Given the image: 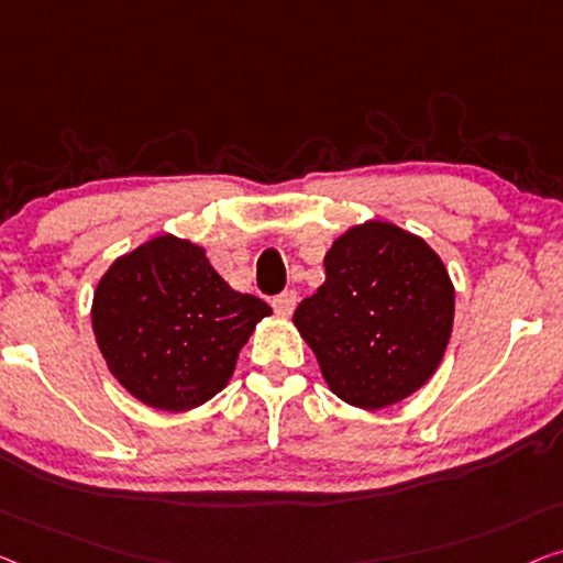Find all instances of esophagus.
<instances>
[{
    "mask_svg": "<svg viewBox=\"0 0 563 563\" xmlns=\"http://www.w3.org/2000/svg\"><path fill=\"white\" fill-rule=\"evenodd\" d=\"M296 303H298V296L292 290H285V292H280L278 298L273 300V308H275V313L278 316H283V318H288V316H292V310H296Z\"/></svg>",
    "mask_w": 563,
    "mask_h": 563,
    "instance_id": "obj_1",
    "label": "esophagus"
}]
</instances>
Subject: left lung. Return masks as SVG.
Wrapping results in <instances>:
<instances>
[{
    "label": "left lung",
    "mask_w": 563,
    "mask_h": 563,
    "mask_svg": "<svg viewBox=\"0 0 563 563\" xmlns=\"http://www.w3.org/2000/svg\"><path fill=\"white\" fill-rule=\"evenodd\" d=\"M325 283L292 323L335 397L358 409L407 399L438 372L455 318L440 255L391 222L349 228L323 257Z\"/></svg>",
    "instance_id": "obj_1"
}]
</instances>
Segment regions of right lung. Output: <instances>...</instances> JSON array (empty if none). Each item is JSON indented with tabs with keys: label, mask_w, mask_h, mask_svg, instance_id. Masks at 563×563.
Masks as SVG:
<instances>
[{
	"label": "right lung",
	"mask_w": 563,
	"mask_h": 563,
	"mask_svg": "<svg viewBox=\"0 0 563 563\" xmlns=\"http://www.w3.org/2000/svg\"><path fill=\"white\" fill-rule=\"evenodd\" d=\"M273 310L232 290L205 247L158 234L113 260L90 321L111 374L146 407L187 412L228 387L240 349Z\"/></svg>",
	"instance_id": "1"
}]
</instances>
